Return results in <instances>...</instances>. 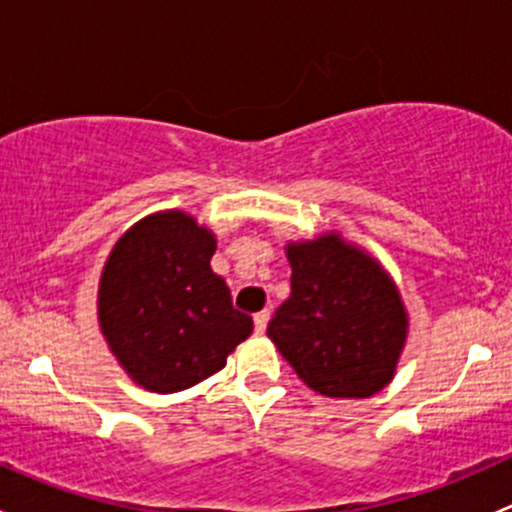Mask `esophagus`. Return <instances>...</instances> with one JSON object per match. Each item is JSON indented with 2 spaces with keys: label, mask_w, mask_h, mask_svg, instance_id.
Here are the masks:
<instances>
[{
  "label": "esophagus",
  "mask_w": 512,
  "mask_h": 512,
  "mask_svg": "<svg viewBox=\"0 0 512 512\" xmlns=\"http://www.w3.org/2000/svg\"><path fill=\"white\" fill-rule=\"evenodd\" d=\"M267 322H270V309H262V312L255 314V332L262 334L267 329Z\"/></svg>",
  "instance_id": "obj_1"
}]
</instances>
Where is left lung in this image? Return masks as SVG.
<instances>
[{
    "label": "left lung",
    "mask_w": 512,
    "mask_h": 512,
    "mask_svg": "<svg viewBox=\"0 0 512 512\" xmlns=\"http://www.w3.org/2000/svg\"><path fill=\"white\" fill-rule=\"evenodd\" d=\"M292 294L267 337L299 379L332 399H369L394 379L409 332L389 272L337 232L289 242Z\"/></svg>",
    "instance_id": "1"
}]
</instances>
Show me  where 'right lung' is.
I'll return each mask as SVG.
<instances>
[{
  "mask_svg": "<svg viewBox=\"0 0 512 512\" xmlns=\"http://www.w3.org/2000/svg\"><path fill=\"white\" fill-rule=\"evenodd\" d=\"M215 235L183 210L138 220L113 245L98 282V322L138 386L173 394L208 379L252 334L210 270Z\"/></svg>",
  "mask_w": 512,
  "mask_h": 512,
  "instance_id": "1",
  "label": "right lung"
}]
</instances>
